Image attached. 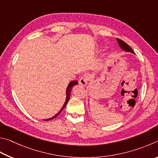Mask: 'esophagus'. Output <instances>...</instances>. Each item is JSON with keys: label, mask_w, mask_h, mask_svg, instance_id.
Instances as JSON below:
<instances>
[{"label": "esophagus", "mask_w": 158, "mask_h": 158, "mask_svg": "<svg viewBox=\"0 0 158 158\" xmlns=\"http://www.w3.org/2000/svg\"><path fill=\"white\" fill-rule=\"evenodd\" d=\"M89 76L87 74H85L81 77V78H80L79 83L81 85H82V86H85V85H87V82L89 81Z\"/></svg>", "instance_id": "esophagus-1"}]
</instances>
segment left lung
Here are the masks:
<instances>
[{"label":"left lung","mask_w":158,"mask_h":158,"mask_svg":"<svg viewBox=\"0 0 158 158\" xmlns=\"http://www.w3.org/2000/svg\"><path fill=\"white\" fill-rule=\"evenodd\" d=\"M117 40L118 41V44H119V46L121 48H122L123 50H124V51H128V52H132V53H135V52L133 51V50H132L131 47H130L128 44H127L126 42H124L123 41L119 40V39L117 38Z\"/></svg>","instance_id":"obj_1"}]
</instances>
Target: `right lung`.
I'll list each match as a JSON object with an SVG mask.
<instances>
[{
    "label": "right lung",
    "mask_w": 158,
    "mask_h": 158,
    "mask_svg": "<svg viewBox=\"0 0 158 158\" xmlns=\"http://www.w3.org/2000/svg\"><path fill=\"white\" fill-rule=\"evenodd\" d=\"M77 82L76 81H71V82H69V85H68V87H67V89H66V101H65V103H64V106H63V107H62V108H61V110H60V111L57 113V114H55L54 117H52V118H48V119H45V121H49V120H52V119H53V118H55V117H57V116L59 114H60V112L62 111V110L65 107V106H66V104H67V103H68V101H69V98H70V94H71V89H72V87H73L74 85H77Z\"/></svg>",
    "instance_id": "1"
}]
</instances>
